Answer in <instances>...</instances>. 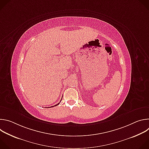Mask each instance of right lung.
Masks as SVG:
<instances>
[{"mask_svg":"<svg viewBox=\"0 0 149 149\" xmlns=\"http://www.w3.org/2000/svg\"><path fill=\"white\" fill-rule=\"evenodd\" d=\"M61 100H62V99H61ZM60 102H61V101H60ZM60 102H59L58 104H56V105H54V106H56V105H58V104H59L60 103ZM54 106H52V107H54Z\"/></svg>","mask_w":149,"mask_h":149,"instance_id":"obj_1","label":"right lung"}]
</instances>
